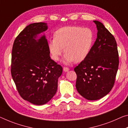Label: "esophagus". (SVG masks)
<instances>
[{
  "instance_id": "obj_1",
  "label": "esophagus",
  "mask_w": 128,
  "mask_h": 128,
  "mask_svg": "<svg viewBox=\"0 0 128 128\" xmlns=\"http://www.w3.org/2000/svg\"><path fill=\"white\" fill-rule=\"evenodd\" d=\"M69 70H70V69H69L68 67H64L63 68V70L64 72H68Z\"/></svg>"
}]
</instances>
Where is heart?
Listing matches in <instances>:
<instances>
[{
	"mask_svg": "<svg viewBox=\"0 0 128 128\" xmlns=\"http://www.w3.org/2000/svg\"><path fill=\"white\" fill-rule=\"evenodd\" d=\"M93 38V33L90 28L66 26L54 32V39L50 41L48 48L54 60H58L65 52L66 63L79 62L90 54Z\"/></svg>",
	"mask_w": 128,
	"mask_h": 128,
	"instance_id": "1",
	"label": "heart"
}]
</instances>
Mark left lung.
Here are the masks:
<instances>
[{
    "label": "left lung",
    "mask_w": 128,
    "mask_h": 128,
    "mask_svg": "<svg viewBox=\"0 0 128 128\" xmlns=\"http://www.w3.org/2000/svg\"><path fill=\"white\" fill-rule=\"evenodd\" d=\"M97 38L90 54L75 67L76 87L81 96L97 100L108 94L114 84L119 59L115 38L101 22L94 20Z\"/></svg>",
    "instance_id": "obj_1"
}]
</instances>
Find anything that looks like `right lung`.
I'll return each mask as SVG.
<instances>
[{"mask_svg":"<svg viewBox=\"0 0 128 128\" xmlns=\"http://www.w3.org/2000/svg\"><path fill=\"white\" fill-rule=\"evenodd\" d=\"M46 23L27 26L14 41L11 58V75L17 90L24 100L41 105L51 100L58 90V78L62 68L50 56L45 35Z\"/></svg>","mask_w":128,"mask_h":128,"instance_id":"1","label":"right lung"}]
</instances>
